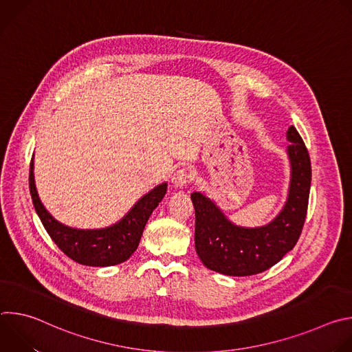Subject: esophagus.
I'll use <instances>...</instances> for the list:
<instances>
[{
  "mask_svg": "<svg viewBox=\"0 0 352 352\" xmlns=\"http://www.w3.org/2000/svg\"><path fill=\"white\" fill-rule=\"evenodd\" d=\"M192 177H190V173L186 170V168H181L178 170L173 178H171V182L174 184V186L177 188H182V186H186L189 182H190Z\"/></svg>",
  "mask_w": 352,
  "mask_h": 352,
  "instance_id": "1",
  "label": "esophagus"
}]
</instances>
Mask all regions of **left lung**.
Instances as JSON below:
<instances>
[{
	"mask_svg": "<svg viewBox=\"0 0 352 352\" xmlns=\"http://www.w3.org/2000/svg\"><path fill=\"white\" fill-rule=\"evenodd\" d=\"M291 175L283 209L267 224H234L204 192L190 195L195 208V249L202 263L226 276H252L278 263L302 231L311 190V159L294 125L287 131Z\"/></svg>",
	"mask_w": 352,
	"mask_h": 352,
	"instance_id": "1",
	"label": "left lung"
}]
</instances>
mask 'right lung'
I'll return each mask as SVG.
<instances>
[{"mask_svg": "<svg viewBox=\"0 0 352 352\" xmlns=\"http://www.w3.org/2000/svg\"><path fill=\"white\" fill-rule=\"evenodd\" d=\"M34 156L30 162L29 188L33 206L45 231L56 245L72 261L94 267L120 265L135 252L144 226L167 192V182L143 195L129 212L116 224L106 228H74L56 220L41 204L34 184Z\"/></svg>", "mask_w": 352, "mask_h": 352, "instance_id": "right-lung-1", "label": "right lung"}]
</instances>
